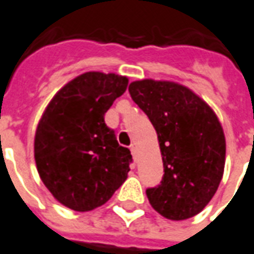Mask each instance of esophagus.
Segmentation results:
<instances>
[{"mask_svg": "<svg viewBox=\"0 0 254 254\" xmlns=\"http://www.w3.org/2000/svg\"><path fill=\"white\" fill-rule=\"evenodd\" d=\"M131 154H132V157H134V160H136L138 152H136V146H134V145H131Z\"/></svg>", "mask_w": 254, "mask_h": 254, "instance_id": "34e87169", "label": "esophagus"}]
</instances>
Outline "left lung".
I'll list each match as a JSON object with an SVG mask.
<instances>
[{
  "mask_svg": "<svg viewBox=\"0 0 254 254\" xmlns=\"http://www.w3.org/2000/svg\"><path fill=\"white\" fill-rule=\"evenodd\" d=\"M128 91L152 122L163 159L161 185L146 190L152 208L175 222L198 215L224 172L226 136L216 113L193 90L171 80L141 79Z\"/></svg>",
  "mask_w": 254,
  "mask_h": 254,
  "instance_id": "1",
  "label": "left lung"
}]
</instances>
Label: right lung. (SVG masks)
<instances>
[{
	"label": "right lung",
	"instance_id": "1",
	"mask_svg": "<svg viewBox=\"0 0 254 254\" xmlns=\"http://www.w3.org/2000/svg\"><path fill=\"white\" fill-rule=\"evenodd\" d=\"M128 78L90 71L64 84L39 119L34 138L38 174L60 204L87 212L111 198L128 176L131 153L104 122Z\"/></svg>",
	"mask_w": 254,
	"mask_h": 254
}]
</instances>
